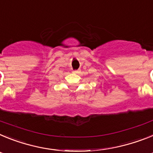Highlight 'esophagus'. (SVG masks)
<instances>
[{
	"label": "esophagus",
	"mask_w": 153,
	"mask_h": 153,
	"mask_svg": "<svg viewBox=\"0 0 153 153\" xmlns=\"http://www.w3.org/2000/svg\"><path fill=\"white\" fill-rule=\"evenodd\" d=\"M74 74H79V70H74Z\"/></svg>",
	"instance_id": "obj_1"
}]
</instances>
